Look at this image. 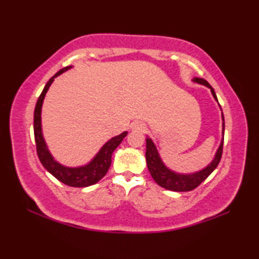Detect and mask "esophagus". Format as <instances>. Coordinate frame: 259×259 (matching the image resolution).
I'll return each mask as SVG.
<instances>
[{"label":"esophagus","instance_id":"34e87169","mask_svg":"<svg viewBox=\"0 0 259 259\" xmlns=\"http://www.w3.org/2000/svg\"><path fill=\"white\" fill-rule=\"evenodd\" d=\"M131 129L134 131H144L145 130V124L142 123V122H134V123L131 124Z\"/></svg>","mask_w":259,"mask_h":259}]
</instances>
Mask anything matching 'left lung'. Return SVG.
Masks as SVG:
<instances>
[{"label":"left lung","mask_w":259,"mask_h":259,"mask_svg":"<svg viewBox=\"0 0 259 259\" xmlns=\"http://www.w3.org/2000/svg\"><path fill=\"white\" fill-rule=\"evenodd\" d=\"M194 83H198V84H202L209 88L210 91H211L212 97L214 100L218 103L217 96L212 87L209 84V83L204 80V78L200 77H194L192 80ZM219 108H221V105L218 104ZM222 111V108H221ZM222 120H223V138L221 142V145L217 148L216 153H214L213 159L211 162L204 166L203 169L199 170V171L195 172H190V174H179L174 171L170 168H168L164 164V162L162 161L161 155L155 144L153 140L147 137L146 138V163L148 171H150L151 176L154 179L157 185L161 187L165 188V190L175 191V192H188L194 190L195 187H198L201 183H202L205 178H207L210 174H211L214 169L217 168L219 161L222 159V153H223V143H224V129H225V122H224V115L222 113Z\"/></svg>","instance_id":"1"}]
</instances>
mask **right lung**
<instances>
[{
	"instance_id": "obj_1",
	"label": "right lung",
	"mask_w": 259,
	"mask_h": 259,
	"mask_svg": "<svg viewBox=\"0 0 259 259\" xmlns=\"http://www.w3.org/2000/svg\"><path fill=\"white\" fill-rule=\"evenodd\" d=\"M73 66H67L61 68L59 72H57L54 76H52L43 89L42 94L37 99L36 106H35L34 111V137L35 143H36V151L37 156L40 159L42 165L49 171L52 176L56 177L59 182L66 184L68 186L72 187H87L94 184L98 183L102 179L106 172L108 171L109 166L112 163V154L115 151V148L120 145L122 140L128 135V131H124L120 135L112 137L106 143L104 144L100 148L99 152L96 154L90 162H88L84 165L80 166H66L64 164L59 163L57 161L48 148L46 143V139L43 137L42 133V105L43 100H45L46 95L49 90L52 82L55 81V77L59 76L60 74L68 71L69 68Z\"/></svg>"
}]
</instances>
